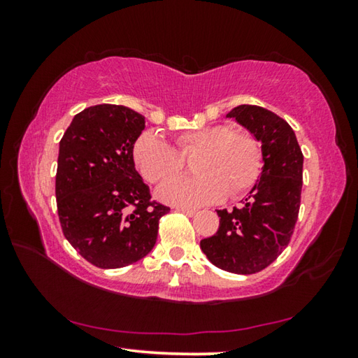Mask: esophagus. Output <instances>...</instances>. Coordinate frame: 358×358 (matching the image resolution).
Instances as JSON below:
<instances>
[{"label":"esophagus","mask_w":358,"mask_h":358,"mask_svg":"<svg viewBox=\"0 0 358 358\" xmlns=\"http://www.w3.org/2000/svg\"><path fill=\"white\" fill-rule=\"evenodd\" d=\"M173 208L177 210V211H181V213H185V215H187V216H192V215H196V210H194V208L180 207V205H178V207H173Z\"/></svg>","instance_id":"obj_1"}]
</instances>
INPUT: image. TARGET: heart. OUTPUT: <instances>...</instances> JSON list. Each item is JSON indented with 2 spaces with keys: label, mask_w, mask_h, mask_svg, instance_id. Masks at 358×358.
<instances>
[{
  "label": "heart",
  "mask_w": 358,
  "mask_h": 358,
  "mask_svg": "<svg viewBox=\"0 0 358 358\" xmlns=\"http://www.w3.org/2000/svg\"><path fill=\"white\" fill-rule=\"evenodd\" d=\"M175 151L164 138L145 132L137 138L132 157L150 183H162L178 175L183 161L192 157L194 177L173 180L157 189L161 201L173 205H202L226 197H238L256 183L262 169V151L252 136L213 124L185 131L175 137Z\"/></svg>",
  "instance_id": "b5f03b06"
}]
</instances>
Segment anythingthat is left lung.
<instances>
[{"mask_svg": "<svg viewBox=\"0 0 358 358\" xmlns=\"http://www.w3.org/2000/svg\"><path fill=\"white\" fill-rule=\"evenodd\" d=\"M235 118L262 143V173L237 208L216 210L220 229L201 241V250L217 268L237 275L264 270L284 251L299 217L303 153L286 120L259 106H238Z\"/></svg>", "mask_w": 358, "mask_h": 358, "instance_id": "left-lung-1", "label": "left lung"}]
</instances>
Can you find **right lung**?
I'll return each instance as SVG.
<instances>
[{
	"label": "right lung",
	"mask_w": 358,
	"mask_h": 358,
	"mask_svg": "<svg viewBox=\"0 0 358 358\" xmlns=\"http://www.w3.org/2000/svg\"><path fill=\"white\" fill-rule=\"evenodd\" d=\"M145 117L129 107L77 113L59 142L57 207L66 240L99 268H121L153 250L169 207L151 201L132 150Z\"/></svg>",
	"instance_id": "add662e5"
}]
</instances>
